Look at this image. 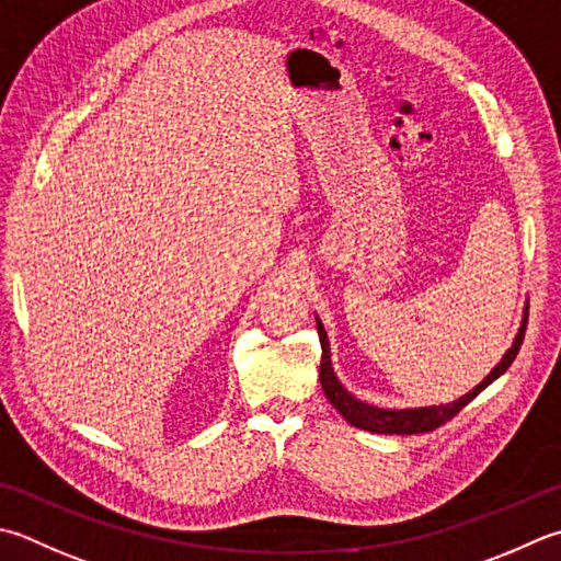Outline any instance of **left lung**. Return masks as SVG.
<instances>
[{
  "label": "left lung",
  "mask_w": 561,
  "mask_h": 561,
  "mask_svg": "<svg viewBox=\"0 0 561 561\" xmlns=\"http://www.w3.org/2000/svg\"><path fill=\"white\" fill-rule=\"evenodd\" d=\"M316 325H318V337H321V347H323L321 387H323L325 399L335 405L337 413L343 415V419L350 425L362 427V431H367V433L415 435V433H431V431H435V427H440L443 423H447L449 419H455V415L462 411L471 399H477L491 381H496L503 375V371L511 367V362L515 359V355H518V350L523 345L525 325H528V306H525L518 335H515L513 345L508 347V353L501 357L499 365L489 371L484 381L477 383L474 389L465 393V397H459L453 403L423 405V409H379V405H371V403H365V401H359L357 397H353V393H350L335 377L333 362H331V343H328V333H325V328L321 323V318H316Z\"/></svg>",
  "instance_id": "1"
}]
</instances>
